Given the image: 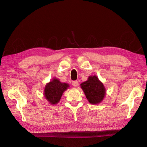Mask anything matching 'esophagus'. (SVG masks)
Listing matches in <instances>:
<instances>
[{"mask_svg": "<svg viewBox=\"0 0 147 147\" xmlns=\"http://www.w3.org/2000/svg\"><path fill=\"white\" fill-rule=\"evenodd\" d=\"M72 85H73L74 87H76L78 85V81H73V82H72Z\"/></svg>", "mask_w": 147, "mask_h": 147, "instance_id": "34e87169", "label": "esophagus"}]
</instances>
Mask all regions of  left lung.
I'll list each match as a JSON object with an SVG mask.
<instances>
[{"label": "left lung", "mask_w": 147, "mask_h": 147, "mask_svg": "<svg viewBox=\"0 0 147 147\" xmlns=\"http://www.w3.org/2000/svg\"><path fill=\"white\" fill-rule=\"evenodd\" d=\"M80 85L90 104H100L104 98L106 94L105 88L96 76H89L87 81Z\"/></svg>", "instance_id": "8db88e82"}]
</instances>
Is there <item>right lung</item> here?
Wrapping results in <instances>:
<instances>
[{"label":"right lung","mask_w":147,"mask_h":147,"mask_svg":"<svg viewBox=\"0 0 147 147\" xmlns=\"http://www.w3.org/2000/svg\"><path fill=\"white\" fill-rule=\"evenodd\" d=\"M69 87V85L67 83H61L58 79L54 78L49 83H47L43 94L51 104H56L60 101L62 93Z\"/></svg>","instance_id":"right-lung-1"}]
</instances>
